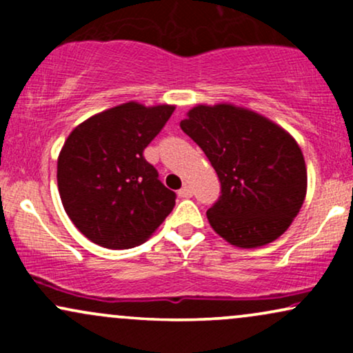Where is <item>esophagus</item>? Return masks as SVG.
I'll return each instance as SVG.
<instances>
[{"mask_svg": "<svg viewBox=\"0 0 353 353\" xmlns=\"http://www.w3.org/2000/svg\"><path fill=\"white\" fill-rule=\"evenodd\" d=\"M177 194H179V197H185V199H188V197H192V189H190L189 188V185H184V188H182V189H179V192H177Z\"/></svg>", "mask_w": 353, "mask_h": 353, "instance_id": "esophagus-1", "label": "esophagus"}]
</instances>
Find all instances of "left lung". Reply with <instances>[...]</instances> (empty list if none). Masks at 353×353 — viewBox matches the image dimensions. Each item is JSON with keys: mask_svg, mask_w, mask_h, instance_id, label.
I'll use <instances>...</instances> for the list:
<instances>
[{"mask_svg": "<svg viewBox=\"0 0 353 353\" xmlns=\"http://www.w3.org/2000/svg\"><path fill=\"white\" fill-rule=\"evenodd\" d=\"M181 129L204 151L221 182V196L208 210L219 236L245 249L282 236L307 190L305 161L294 137L230 104L190 109Z\"/></svg>", "mask_w": 353, "mask_h": 353, "instance_id": "obj_1", "label": "left lung"}]
</instances>
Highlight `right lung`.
<instances>
[{
  "label": "right lung",
  "instance_id": "right-lung-1",
  "mask_svg": "<svg viewBox=\"0 0 353 353\" xmlns=\"http://www.w3.org/2000/svg\"><path fill=\"white\" fill-rule=\"evenodd\" d=\"M174 106L125 103L79 124L61 149L58 188L72 224L94 244L131 249L163 224L176 192L159 181L144 149Z\"/></svg>",
  "mask_w": 353,
  "mask_h": 353
}]
</instances>
